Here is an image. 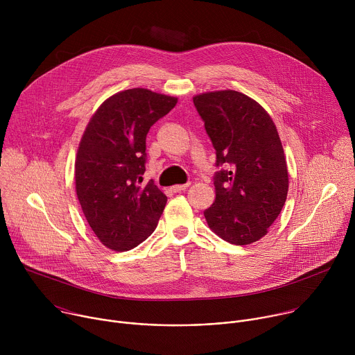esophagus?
<instances>
[{"instance_id":"1","label":"esophagus","mask_w":355,"mask_h":355,"mask_svg":"<svg viewBox=\"0 0 355 355\" xmlns=\"http://www.w3.org/2000/svg\"><path fill=\"white\" fill-rule=\"evenodd\" d=\"M189 187V184H182V185H174L171 187V191L173 192H181V191H185L187 188Z\"/></svg>"}]
</instances>
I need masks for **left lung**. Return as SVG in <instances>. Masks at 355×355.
<instances>
[{
    "label": "left lung",
    "instance_id": "obj_1",
    "mask_svg": "<svg viewBox=\"0 0 355 355\" xmlns=\"http://www.w3.org/2000/svg\"><path fill=\"white\" fill-rule=\"evenodd\" d=\"M216 150V198L204 215L208 226L230 244L254 243L268 233L288 193L282 143L267 111L250 96L214 91L193 96Z\"/></svg>",
    "mask_w": 355,
    "mask_h": 355
}]
</instances>
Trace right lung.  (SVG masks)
<instances>
[{
    "mask_svg": "<svg viewBox=\"0 0 355 355\" xmlns=\"http://www.w3.org/2000/svg\"><path fill=\"white\" fill-rule=\"evenodd\" d=\"M177 104L175 96L146 88L121 91L104 101L81 137L74 174L84 216L99 241L128 251L157 227L167 196L148 181L146 136Z\"/></svg>",
    "mask_w": 355,
    "mask_h": 355,
    "instance_id": "right-lung-1",
    "label": "right lung"
}]
</instances>
